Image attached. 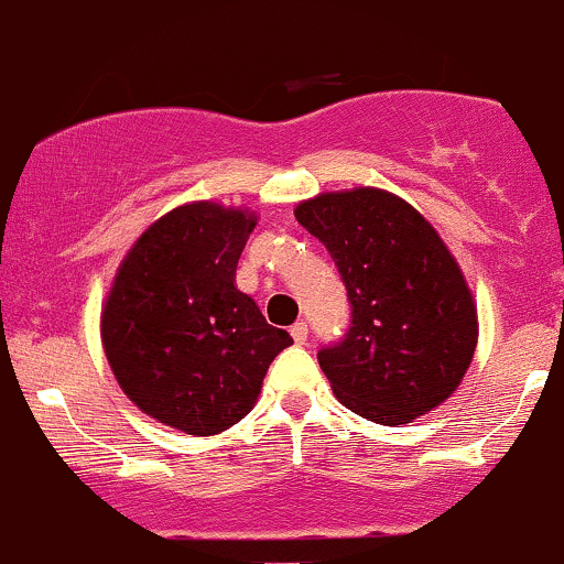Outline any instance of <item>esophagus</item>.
<instances>
[{"label": "esophagus", "instance_id": "34e87169", "mask_svg": "<svg viewBox=\"0 0 564 564\" xmlns=\"http://www.w3.org/2000/svg\"><path fill=\"white\" fill-rule=\"evenodd\" d=\"M290 336H293L295 344H306V338H308V325H306V323H295L293 328H290Z\"/></svg>", "mask_w": 564, "mask_h": 564}]
</instances>
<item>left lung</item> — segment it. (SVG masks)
<instances>
[{"label":"left lung","instance_id":"left-lung-1","mask_svg":"<svg viewBox=\"0 0 564 564\" xmlns=\"http://www.w3.org/2000/svg\"><path fill=\"white\" fill-rule=\"evenodd\" d=\"M295 220L328 247L352 306L347 333L317 352L338 401L390 427L444 403L474 360L478 325L435 228L377 187L323 193Z\"/></svg>","mask_w":564,"mask_h":564}]
</instances>
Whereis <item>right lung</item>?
I'll return each instance as SVG.
<instances>
[{
	"mask_svg": "<svg viewBox=\"0 0 564 564\" xmlns=\"http://www.w3.org/2000/svg\"><path fill=\"white\" fill-rule=\"evenodd\" d=\"M256 215L196 202L148 228L101 312L115 379L144 414L215 435L250 414L271 360L293 344L234 274Z\"/></svg>",
	"mask_w": 564,
	"mask_h": 564,
	"instance_id": "right-lung-1",
	"label": "right lung"
}]
</instances>
